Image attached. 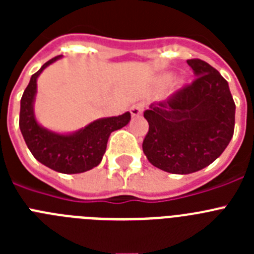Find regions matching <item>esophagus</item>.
<instances>
[{"mask_svg": "<svg viewBox=\"0 0 254 254\" xmlns=\"http://www.w3.org/2000/svg\"><path fill=\"white\" fill-rule=\"evenodd\" d=\"M142 111H143V104H141V103H137V104H133L131 107V109H129V112H131V114L133 117L140 116V114L142 113Z\"/></svg>", "mask_w": 254, "mask_h": 254, "instance_id": "obj_1", "label": "esophagus"}]
</instances>
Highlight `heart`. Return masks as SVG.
<instances>
[{
	"label": "heart",
	"mask_w": 254,
	"mask_h": 254,
	"mask_svg": "<svg viewBox=\"0 0 254 254\" xmlns=\"http://www.w3.org/2000/svg\"><path fill=\"white\" fill-rule=\"evenodd\" d=\"M169 80H170V77H164L163 81H164V82H168V81H169Z\"/></svg>",
	"instance_id": "b5f03b06"
}]
</instances>
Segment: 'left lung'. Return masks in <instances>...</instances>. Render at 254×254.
Here are the masks:
<instances>
[{"instance_id":"left-lung-1","label":"left lung","mask_w":254,"mask_h":254,"mask_svg":"<svg viewBox=\"0 0 254 254\" xmlns=\"http://www.w3.org/2000/svg\"><path fill=\"white\" fill-rule=\"evenodd\" d=\"M194 80L143 112L147 160L173 174H190L216 160L234 133L235 103L228 81L198 58L188 60Z\"/></svg>"}]
</instances>
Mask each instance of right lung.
<instances>
[{"instance_id": "right-lung-1", "label": "right lung", "mask_w": 254, "mask_h": 254, "mask_svg": "<svg viewBox=\"0 0 254 254\" xmlns=\"http://www.w3.org/2000/svg\"><path fill=\"white\" fill-rule=\"evenodd\" d=\"M60 57L49 60L31 76L20 103L19 126L26 146L38 161L56 172L77 174L99 165L107 149L109 134L125 127L131 120V114L127 112L122 116L98 120L72 134H58L40 127L33 112L37 78L47 66Z\"/></svg>"}]
</instances>
